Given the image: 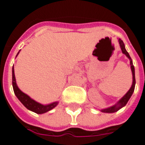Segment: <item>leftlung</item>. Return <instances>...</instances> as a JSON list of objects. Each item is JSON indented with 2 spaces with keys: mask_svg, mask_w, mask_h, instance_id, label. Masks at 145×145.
<instances>
[{
  "mask_svg": "<svg viewBox=\"0 0 145 145\" xmlns=\"http://www.w3.org/2000/svg\"><path fill=\"white\" fill-rule=\"evenodd\" d=\"M119 43H120V48H121L122 52L123 54H124L127 57L130 59V63H131V71H132V74H133V84H132V86L131 88H130V90L127 92V94L125 95L119 101L116 105L113 106L109 107V108H107V109H102L101 111L103 112H115L116 111H118L119 109H121L122 107H123L127 103L128 100L130 99V98L131 97V95L133 94V92L134 91V88H135V83H136V81H135V73H134V67L133 65V62H132V60H131V57L130 55L127 53V51L125 49V46L123 42L120 39H119Z\"/></svg>",
  "mask_w": 145,
  "mask_h": 145,
  "instance_id": "left-lung-1",
  "label": "left lung"
}]
</instances>
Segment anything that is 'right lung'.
I'll return each mask as SVG.
<instances>
[{
	"label": "right lung",
	"mask_w": 145,
	"mask_h": 145,
	"mask_svg": "<svg viewBox=\"0 0 145 145\" xmlns=\"http://www.w3.org/2000/svg\"><path fill=\"white\" fill-rule=\"evenodd\" d=\"M12 85H13V89H14V94L17 96V98L19 99L21 103L23 104L27 109H29L31 111H33V112H36V113L42 114V113L48 112V111H50L52 109H54V107L56 106L57 103H58L57 102H55V103L49 104V105H46V106H43V105L39 103L36 102V101L32 99L26 94L23 93L19 88H18L17 84H16V82H15L14 67H12Z\"/></svg>",
	"instance_id": "1"
}]
</instances>
